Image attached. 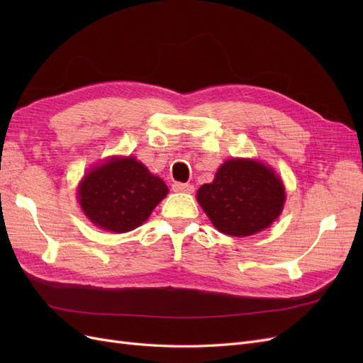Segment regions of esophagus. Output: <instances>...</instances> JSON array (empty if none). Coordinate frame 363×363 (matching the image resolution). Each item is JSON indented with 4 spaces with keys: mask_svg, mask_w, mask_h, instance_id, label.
I'll return each instance as SVG.
<instances>
[{
    "mask_svg": "<svg viewBox=\"0 0 363 363\" xmlns=\"http://www.w3.org/2000/svg\"><path fill=\"white\" fill-rule=\"evenodd\" d=\"M172 189L175 191V192H188V194H191V192H194V186L192 184H189V183H174L172 184Z\"/></svg>",
    "mask_w": 363,
    "mask_h": 363,
    "instance_id": "esophagus-1",
    "label": "esophagus"
}]
</instances>
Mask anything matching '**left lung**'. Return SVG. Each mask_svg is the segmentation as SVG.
<instances>
[{"instance_id": "1", "label": "left lung", "mask_w": 363, "mask_h": 363, "mask_svg": "<svg viewBox=\"0 0 363 363\" xmlns=\"http://www.w3.org/2000/svg\"><path fill=\"white\" fill-rule=\"evenodd\" d=\"M203 211L219 232L250 236L274 223L284 204L283 183L271 168L248 159H230L212 183L196 192Z\"/></svg>"}]
</instances>
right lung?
Listing matches in <instances>:
<instances>
[{"mask_svg": "<svg viewBox=\"0 0 363 363\" xmlns=\"http://www.w3.org/2000/svg\"><path fill=\"white\" fill-rule=\"evenodd\" d=\"M168 194L167 184L133 157L112 159L84 175L79 201L91 221L113 233L144 224Z\"/></svg>", "mask_w": 363, "mask_h": 363, "instance_id": "1", "label": "right lung"}]
</instances>
